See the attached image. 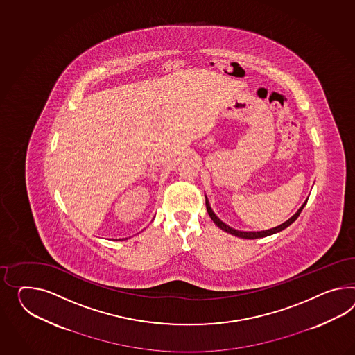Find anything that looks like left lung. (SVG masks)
I'll use <instances>...</instances> for the list:
<instances>
[{
	"label": "left lung",
	"instance_id": "8db88e82",
	"mask_svg": "<svg viewBox=\"0 0 355 355\" xmlns=\"http://www.w3.org/2000/svg\"><path fill=\"white\" fill-rule=\"evenodd\" d=\"M306 202H308V200H305V202L302 203V206H301L300 209H297V212H296L293 216L288 218L287 221H284V223L281 224V225L272 227V229H268V230H261V232H243V230H238V229H234V227H229V225H227L224 221H221V220L215 215V212L212 211L211 206H209V200H207V197H206V207H207V212H209V218H211V220H212V221H214V223H215V224H216L221 230L227 232V233L232 234V236H238V238H243V239H256V238H263V236H272V234H275V233H279V232H282L283 229L290 227L292 223L300 216L301 211H302V209L305 207Z\"/></svg>",
	"mask_w": 355,
	"mask_h": 355
}]
</instances>
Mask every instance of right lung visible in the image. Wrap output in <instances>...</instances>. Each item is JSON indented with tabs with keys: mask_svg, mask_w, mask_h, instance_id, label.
<instances>
[{
	"mask_svg": "<svg viewBox=\"0 0 355 355\" xmlns=\"http://www.w3.org/2000/svg\"><path fill=\"white\" fill-rule=\"evenodd\" d=\"M126 239H128V238H126Z\"/></svg>",
	"mask_w": 355,
	"mask_h": 355,
	"instance_id": "right-lung-1",
	"label": "right lung"
}]
</instances>
